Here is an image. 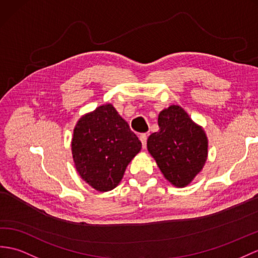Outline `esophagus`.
<instances>
[{"instance_id": "34e87169", "label": "esophagus", "mask_w": 258, "mask_h": 258, "mask_svg": "<svg viewBox=\"0 0 258 258\" xmlns=\"http://www.w3.org/2000/svg\"><path fill=\"white\" fill-rule=\"evenodd\" d=\"M139 139H140V141H141V143H142V147H143V149H146V147H147V139H148V136H147L146 134H142V135H140Z\"/></svg>"}]
</instances>
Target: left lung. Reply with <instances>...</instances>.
<instances>
[{"mask_svg": "<svg viewBox=\"0 0 258 258\" xmlns=\"http://www.w3.org/2000/svg\"><path fill=\"white\" fill-rule=\"evenodd\" d=\"M160 130L149 137L147 147L164 177L175 187H186L202 172L208 158V138L178 105L163 109Z\"/></svg>", "mask_w": 258, "mask_h": 258, "instance_id": "1", "label": "left lung"}]
</instances>
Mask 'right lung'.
Returning <instances> with one entry per match:
<instances>
[{
	"label": "right lung",
	"instance_id": "obj_1",
	"mask_svg": "<svg viewBox=\"0 0 258 258\" xmlns=\"http://www.w3.org/2000/svg\"><path fill=\"white\" fill-rule=\"evenodd\" d=\"M141 147L128 122L111 104L82 116L71 142L74 165L81 178L102 192L118 186Z\"/></svg>",
	"mask_w": 258,
	"mask_h": 258
}]
</instances>
